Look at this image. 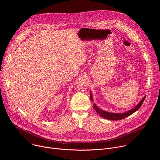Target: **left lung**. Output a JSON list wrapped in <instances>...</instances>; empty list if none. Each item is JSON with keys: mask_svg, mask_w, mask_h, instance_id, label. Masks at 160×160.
Instances as JSON below:
<instances>
[{"mask_svg": "<svg viewBox=\"0 0 160 160\" xmlns=\"http://www.w3.org/2000/svg\"><path fill=\"white\" fill-rule=\"evenodd\" d=\"M90 99L91 101H92V93L90 92ZM146 98V96H144L142 100L140 101V102L134 108L125 112H123V113H113V112H107L106 111H104V110H102L101 109H99L95 104H94V108L95 109V110L96 111L97 113L99 114V115L102 117V118H106V119H108V120H122V119H123L127 117H128L129 115H132V114H133V112H135V111H138L140 108L141 106H142L144 99Z\"/></svg>", "mask_w": 160, "mask_h": 160, "instance_id": "1", "label": "left lung"}]
</instances>
